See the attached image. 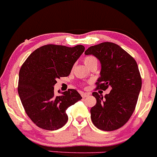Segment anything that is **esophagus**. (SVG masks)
Returning a JSON list of instances; mask_svg holds the SVG:
<instances>
[{"label": "esophagus", "mask_w": 157, "mask_h": 157, "mask_svg": "<svg viewBox=\"0 0 157 157\" xmlns=\"http://www.w3.org/2000/svg\"><path fill=\"white\" fill-rule=\"evenodd\" d=\"M90 94H91L90 93H82V97H83V98H85V97H89Z\"/></svg>", "instance_id": "1"}]
</instances>
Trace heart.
<instances>
[{
  "mask_svg": "<svg viewBox=\"0 0 157 157\" xmlns=\"http://www.w3.org/2000/svg\"><path fill=\"white\" fill-rule=\"evenodd\" d=\"M84 62L87 67H90L92 65H97V59L94 55H87L84 58Z\"/></svg>",
  "mask_w": 157,
  "mask_h": 157,
  "instance_id": "heart-1",
  "label": "heart"
}]
</instances>
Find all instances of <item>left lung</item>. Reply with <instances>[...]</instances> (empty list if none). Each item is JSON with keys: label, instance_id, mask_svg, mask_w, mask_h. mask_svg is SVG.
I'll list each match as a JSON object with an SVG mask.
<instances>
[{"label": "left lung", "instance_id": "1", "mask_svg": "<svg viewBox=\"0 0 157 157\" xmlns=\"http://www.w3.org/2000/svg\"><path fill=\"white\" fill-rule=\"evenodd\" d=\"M85 54L93 55L100 61L97 89H111L105 97L93 92L97 99L96 105L90 109L93 124L104 131L119 129L132 116L141 88L137 63L121 46L110 42L90 46Z\"/></svg>", "mask_w": 157, "mask_h": 157}]
</instances>
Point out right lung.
<instances>
[{"label": "right lung", "mask_w": 157, "mask_h": 157, "mask_svg": "<svg viewBox=\"0 0 157 157\" xmlns=\"http://www.w3.org/2000/svg\"><path fill=\"white\" fill-rule=\"evenodd\" d=\"M85 47L48 44L29 55L19 71L18 93L25 112L40 128L56 130L68 121L66 110L82 99L75 89L55 96L57 78L70 74Z\"/></svg>", "instance_id": "obj_1"}]
</instances>
